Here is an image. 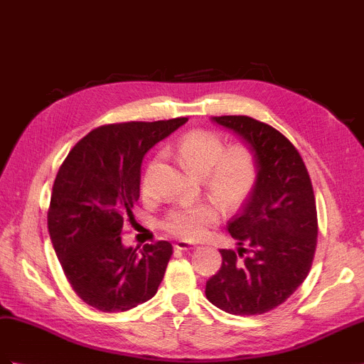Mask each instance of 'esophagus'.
Wrapping results in <instances>:
<instances>
[{
  "mask_svg": "<svg viewBox=\"0 0 364 364\" xmlns=\"http://www.w3.org/2000/svg\"><path fill=\"white\" fill-rule=\"evenodd\" d=\"M174 247L177 250H194L198 245L193 244V242H188V241H177Z\"/></svg>",
  "mask_w": 364,
  "mask_h": 364,
  "instance_id": "esophagus-1",
  "label": "esophagus"
}]
</instances>
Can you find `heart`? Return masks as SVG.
<instances>
[{"instance_id": "heart-1", "label": "heart", "mask_w": 364, "mask_h": 364, "mask_svg": "<svg viewBox=\"0 0 364 364\" xmlns=\"http://www.w3.org/2000/svg\"><path fill=\"white\" fill-rule=\"evenodd\" d=\"M177 156L183 170L199 177L210 199L225 211L241 205L258 179V159L252 149L244 145L225 149L224 140L215 132H187L177 144ZM216 219V208L199 202L173 210L165 218L164 228L171 235L193 239Z\"/></svg>"}]
</instances>
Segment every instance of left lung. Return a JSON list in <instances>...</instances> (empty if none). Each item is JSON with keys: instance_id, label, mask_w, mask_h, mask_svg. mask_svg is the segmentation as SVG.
I'll list each match as a JSON object with an SVG mask.
<instances>
[{"instance_id": "obj_1", "label": "left lung", "mask_w": 364, "mask_h": 364, "mask_svg": "<svg viewBox=\"0 0 364 364\" xmlns=\"http://www.w3.org/2000/svg\"><path fill=\"white\" fill-rule=\"evenodd\" d=\"M211 120L249 145L258 179L227 225L237 252L219 250L223 265L207 281L205 295L227 314L261 315L284 303L312 267L318 235L312 182L298 149L267 123L247 115Z\"/></svg>"}]
</instances>
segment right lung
<instances>
[{
    "instance_id": "add662e5",
    "label": "right lung",
    "mask_w": 364,
    "mask_h": 364,
    "mask_svg": "<svg viewBox=\"0 0 364 364\" xmlns=\"http://www.w3.org/2000/svg\"><path fill=\"white\" fill-rule=\"evenodd\" d=\"M187 117L112 123L91 131L70 149L57 173L48 228L69 284L102 312H127L151 299L173 247L139 250L122 244L123 220L140 196L145 154L187 123Z\"/></svg>"
}]
</instances>
